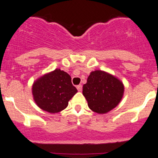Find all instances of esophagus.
I'll return each mask as SVG.
<instances>
[{
	"label": "esophagus",
	"instance_id": "34e87169",
	"mask_svg": "<svg viewBox=\"0 0 158 158\" xmlns=\"http://www.w3.org/2000/svg\"><path fill=\"white\" fill-rule=\"evenodd\" d=\"M77 90H79V91H81V90H82V85H77Z\"/></svg>",
	"mask_w": 158,
	"mask_h": 158
}]
</instances>
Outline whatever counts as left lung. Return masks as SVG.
Returning <instances> with one entry per match:
<instances>
[{"instance_id":"obj_1","label":"left lung","mask_w":158,"mask_h":158,"mask_svg":"<svg viewBox=\"0 0 158 158\" xmlns=\"http://www.w3.org/2000/svg\"><path fill=\"white\" fill-rule=\"evenodd\" d=\"M82 94L90 110L97 114H106L120 102L124 85L111 74L95 70L90 73L83 85Z\"/></svg>"}]
</instances>
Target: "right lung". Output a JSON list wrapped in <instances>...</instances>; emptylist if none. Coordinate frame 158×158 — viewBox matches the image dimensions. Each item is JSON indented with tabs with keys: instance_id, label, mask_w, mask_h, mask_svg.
Masks as SVG:
<instances>
[{
	"instance_id": "add662e5",
	"label": "right lung",
	"mask_w": 158,
	"mask_h": 158,
	"mask_svg": "<svg viewBox=\"0 0 158 158\" xmlns=\"http://www.w3.org/2000/svg\"><path fill=\"white\" fill-rule=\"evenodd\" d=\"M32 93L41 109L55 114L65 109L70 99L77 93L68 73L56 69L34 81Z\"/></svg>"
}]
</instances>
